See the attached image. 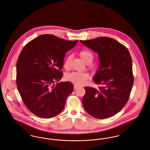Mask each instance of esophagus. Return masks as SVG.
Wrapping results in <instances>:
<instances>
[{
    "mask_svg": "<svg viewBox=\"0 0 150 150\" xmlns=\"http://www.w3.org/2000/svg\"><path fill=\"white\" fill-rule=\"evenodd\" d=\"M79 87V86H77V85H74V89H77V88H78Z\"/></svg>",
    "mask_w": 150,
    "mask_h": 150,
    "instance_id": "34e87169",
    "label": "esophagus"
}]
</instances>
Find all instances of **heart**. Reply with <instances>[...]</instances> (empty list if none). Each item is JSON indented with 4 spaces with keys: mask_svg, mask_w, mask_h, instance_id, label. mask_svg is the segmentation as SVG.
I'll return each instance as SVG.
<instances>
[{
    "mask_svg": "<svg viewBox=\"0 0 150 150\" xmlns=\"http://www.w3.org/2000/svg\"><path fill=\"white\" fill-rule=\"evenodd\" d=\"M79 55L82 59L86 64L92 63L95 58L93 53L88 49H84L80 51ZM71 58L72 56L69 55L64 61V67L67 70H68L70 68ZM96 67L95 65H92L89 67V68L93 70L95 69ZM89 74L86 72H71L66 76V79L76 85H83L89 79Z\"/></svg>",
    "mask_w": 150,
    "mask_h": 150,
    "instance_id": "obj_1",
    "label": "heart"
}]
</instances>
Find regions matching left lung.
<instances>
[{"mask_svg":"<svg viewBox=\"0 0 150 150\" xmlns=\"http://www.w3.org/2000/svg\"><path fill=\"white\" fill-rule=\"evenodd\" d=\"M80 42L98 53L100 62L93 79L100 86L84 88V109L97 119L112 117L123 109L129 98L134 84L131 56L125 46L109 37Z\"/></svg>","mask_w":150,"mask_h":150,"instance_id":"left-lung-1","label":"left lung"}]
</instances>
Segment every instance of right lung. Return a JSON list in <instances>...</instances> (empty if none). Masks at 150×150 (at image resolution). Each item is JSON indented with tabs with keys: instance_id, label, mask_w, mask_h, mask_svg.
I'll use <instances>...</instances> for the list:
<instances>
[{
	"instance_id": "right-lung-1",
	"label": "right lung",
	"mask_w": 150,
	"mask_h": 150,
	"mask_svg": "<svg viewBox=\"0 0 150 150\" xmlns=\"http://www.w3.org/2000/svg\"><path fill=\"white\" fill-rule=\"evenodd\" d=\"M78 41H69L52 34H43L30 41L16 62V85L27 109L35 115L49 119L64 109L73 84L62 82L61 71L67 51Z\"/></svg>"
}]
</instances>
